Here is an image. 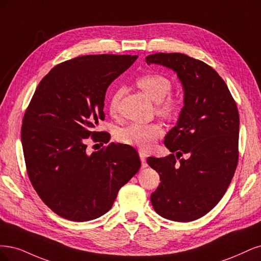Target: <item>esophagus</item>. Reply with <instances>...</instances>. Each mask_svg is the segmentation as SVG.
<instances>
[{"instance_id": "esophagus-1", "label": "esophagus", "mask_w": 261, "mask_h": 261, "mask_svg": "<svg viewBox=\"0 0 261 261\" xmlns=\"http://www.w3.org/2000/svg\"><path fill=\"white\" fill-rule=\"evenodd\" d=\"M140 159H141V163H142V168L144 169V168L147 167V163H146V157L144 153H140Z\"/></svg>"}]
</instances>
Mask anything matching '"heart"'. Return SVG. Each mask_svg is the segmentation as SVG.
Wrapping results in <instances>:
<instances>
[{"label":"heart","instance_id":"obj_1","mask_svg":"<svg viewBox=\"0 0 261 261\" xmlns=\"http://www.w3.org/2000/svg\"><path fill=\"white\" fill-rule=\"evenodd\" d=\"M138 87L144 94L156 103L157 112L165 116L173 115L179 107V99L170 95L172 88L170 79L159 73H147L137 80ZM123 89H116L109 96L108 109L113 116L117 115ZM164 132L159 123H130L118 131V140L124 144L145 150L150 148L156 139Z\"/></svg>","mask_w":261,"mask_h":261}]
</instances>
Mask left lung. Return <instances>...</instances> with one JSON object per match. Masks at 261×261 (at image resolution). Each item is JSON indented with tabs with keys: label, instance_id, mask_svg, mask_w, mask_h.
I'll list each match as a JSON object with an SVG mask.
<instances>
[{
	"label": "left lung",
	"instance_id": "1",
	"mask_svg": "<svg viewBox=\"0 0 261 261\" xmlns=\"http://www.w3.org/2000/svg\"><path fill=\"white\" fill-rule=\"evenodd\" d=\"M145 61L173 70L184 92L178 121L164 141L172 154L147 159L161 176L150 201L168 220L194 221L219 203L237 169L238 107L223 79L207 64L181 53L152 54ZM182 154L187 158L176 162Z\"/></svg>",
	"mask_w": 261,
	"mask_h": 261
}]
</instances>
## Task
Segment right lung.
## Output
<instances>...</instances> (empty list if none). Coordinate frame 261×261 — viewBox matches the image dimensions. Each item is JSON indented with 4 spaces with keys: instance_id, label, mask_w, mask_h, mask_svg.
<instances>
[{
    "instance_id": "1",
    "label": "right lung",
    "mask_w": 261,
    "mask_h": 261,
    "mask_svg": "<svg viewBox=\"0 0 261 261\" xmlns=\"http://www.w3.org/2000/svg\"><path fill=\"white\" fill-rule=\"evenodd\" d=\"M137 55H85L55 66L41 80L23 116L21 143L27 172L40 198L65 219H96L112 208L118 191L141 162L129 145L111 143L89 154V138L104 120L107 88ZM103 133V132H102Z\"/></svg>"
}]
</instances>
